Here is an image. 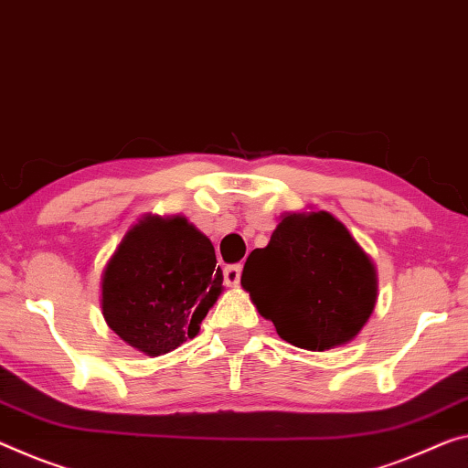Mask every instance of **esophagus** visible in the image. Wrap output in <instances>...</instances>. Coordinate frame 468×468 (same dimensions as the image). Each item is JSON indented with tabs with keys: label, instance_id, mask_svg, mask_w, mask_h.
Here are the masks:
<instances>
[{
	"label": "esophagus",
	"instance_id": "1",
	"mask_svg": "<svg viewBox=\"0 0 468 468\" xmlns=\"http://www.w3.org/2000/svg\"><path fill=\"white\" fill-rule=\"evenodd\" d=\"M241 281V264H231L225 269V283L229 287H237Z\"/></svg>",
	"mask_w": 468,
	"mask_h": 468
}]
</instances>
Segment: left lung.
<instances>
[{"mask_svg":"<svg viewBox=\"0 0 468 468\" xmlns=\"http://www.w3.org/2000/svg\"><path fill=\"white\" fill-rule=\"evenodd\" d=\"M241 285L281 339L313 352L354 339L377 302L373 262L329 212L287 214L248 256Z\"/></svg>","mask_w":468,"mask_h":468,"instance_id":"1","label":"left lung"}]
</instances>
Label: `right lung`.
Listing matches in <instances>:
<instances>
[{
  "mask_svg": "<svg viewBox=\"0 0 468 468\" xmlns=\"http://www.w3.org/2000/svg\"><path fill=\"white\" fill-rule=\"evenodd\" d=\"M222 292L214 246L187 218L147 217L124 235L101 279L108 327L147 356L196 337Z\"/></svg>",
  "mask_w": 468,
  "mask_h": 468,
  "instance_id": "1",
  "label": "right lung"
}]
</instances>
